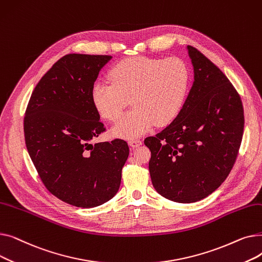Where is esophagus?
Listing matches in <instances>:
<instances>
[{"label": "esophagus", "mask_w": 262, "mask_h": 262, "mask_svg": "<svg viewBox=\"0 0 262 262\" xmlns=\"http://www.w3.org/2000/svg\"><path fill=\"white\" fill-rule=\"evenodd\" d=\"M128 143H129V145L132 147H138V146H140L142 144V141L140 139H130L128 141Z\"/></svg>", "instance_id": "obj_1"}]
</instances>
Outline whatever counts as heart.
Listing matches in <instances>:
<instances>
[{
	"mask_svg": "<svg viewBox=\"0 0 262 262\" xmlns=\"http://www.w3.org/2000/svg\"><path fill=\"white\" fill-rule=\"evenodd\" d=\"M108 77L110 82L96 80L92 85L91 100L104 119L116 122L130 98L135 107L114 128L116 136L126 139L173 121L189 85L188 67L176 57H130L115 64Z\"/></svg>",
	"mask_w": 262,
	"mask_h": 262,
	"instance_id": "heart-1",
	"label": "heart"
}]
</instances>
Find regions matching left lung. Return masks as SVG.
Masks as SVG:
<instances>
[{"label":"left lung","mask_w":262,"mask_h":262,"mask_svg":"<svg viewBox=\"0 0 262 262\" xmlns=\"http://www.w3.org/2000/svg\"><path fill=\"white\" fill-rule=\"evenodd\" d=\"M194 81L180 114L144 144L150 180L160 195L176 203L207 198L230 173L242 141L243 105L220 69L188 46Z\"/></svg>","instance_id":"8db88e82"}]
</instances>
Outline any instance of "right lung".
Segmentation results:
<instances>
[{
	"instance_id": "1",
	"label": "right lung",
	"mask_w": 262,
	"mask_h": 262,
	"mask_svg": "<svg viewBox=\"0 0 262 262\" xmlns=\"http://www.w3.org/2000/svg\"><path fill=\"white\" fill-rule=\"evenodd\" d=\"M110 59L66 55L39 80L25 110V144L41 182L53 195L80 208L117 194L129 154L122 139L91 142L106 130L91 88Z\"/></svg>"
}]
</instances>
